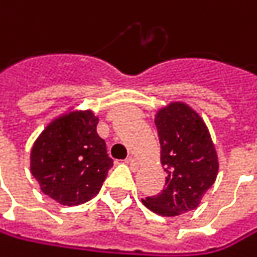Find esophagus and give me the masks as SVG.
Listing matches in <instances>:
<instances>
[{
	"label": "esophagus",
	"mask_w": 257,
	"mask_h": 257,
	"mask_svg": "<svg viewBox=\"0 0 257 257\" xmlns=\"http://www.w3.org/2000/svg\"><path fill=\"white\" fill-rule=\"evenodd\" d=\"M124 163L131 167V170H137V169H139V163H137V160H136V158H133V157L126 158V161H124Z\"/></svg>",
	"instance_id": "esophagus-1"
}]
</instances>
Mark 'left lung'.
I'll return each instance as SVG.
<instances>
[{
    "instance_id": "8db88e82",
    "label": "left lung",
    "mask_w": 257,
    "mask_h": 257,
    "mask_svg": "<svg viewBox=\"0 0 257 257\" xmlns=\"http://www.w3.org/2000/svg\"><path fill=\"white\" fill-rule=\"evenodd\" d=\"M161 145L166 188L143 205L163 217H178L196 209L218 173V155L200 114L188 103L175 100L155 115Z\"/></svg>"
}]
</instances>
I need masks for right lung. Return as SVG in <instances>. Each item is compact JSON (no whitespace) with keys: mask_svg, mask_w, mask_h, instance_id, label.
<instances>
[{"mask_svg":"<svg viewBox=\"0 0 257 257\" xmlns=\"http://www.w3.org/2000/svg\"><path fill=\"white\" fill-rule=\"evenodd\" d=\"M97 121L91 109L70 106L48 123L31 148V175L42 193L60 205L76 206L93 199L112 167L96 133Z\"/></svg>","mask_w":257,"mask_h":257,"instance_id":"add662e5","label":"right lung"}]
</instances>
